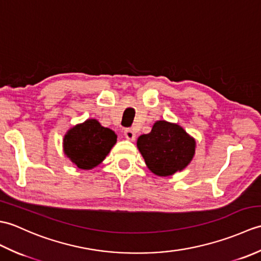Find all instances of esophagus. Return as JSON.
I'll return each instance as SVG.
<instances>
[{
  "label": "esophagus",
  "instance_id": "obj_1",
  "mask_svg": "<svg viewBox=\"0 0 261 261\" xmlns=\"http://www.w3.org/2000/svg\"><path fill=\"white\" fill-rule=\"evenodd\" d=\"M124 137L126 138L127 140L135 141V139H136V134H135V131H134V130H131V129H125V130H124Z\"/></svg>",
  "mask_w": 261,
  "mask_h": 261
}]
</instances>
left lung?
Returning <instances> with one entry per match:
<instances>
[{
    "label": "left lung",
    "instance_id": "obj_1",
    "mask_svg": "<svg viewBox=\"0 0 261 261\" xmlns=\"http://www.w3.org/2000/svg\"><path fill=\"white\" fill-rule=\"evenodd\" d=\"M137 146L153 174L169 176L184 169L195 152V141L182 127L157 121L151 132L138 138Z\"/></svg>",
    "mask_w": 261,
    "mask_h": 261
}]
</instances>
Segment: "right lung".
Segmentation results:
<instances>
[{
  "instance_id": "add662e5",
  "label": "right lung",
  "mask_w": 261,
  "mask_h": 261,
  "mask_svg": "<svg viewBox=\"0 0 261 261\" xmlns=\"http://www.w3.org/2000/svg\"><path fill=\"white\" fill-rule=\"evenodd\" d=\"M115 142L114 132L92 119L67 132L64 138V150L77 167L92 169L103 162Z\"/></svg>"
}]
</instances>
